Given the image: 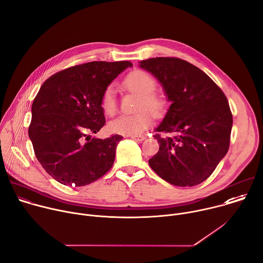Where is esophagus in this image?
Listing matches in <instances>:
<instances>
[{
    "label": "esophagus",
    "mask_w": 263,
    "mask_h": 263,
    "mask_svg": "<svg viewBox=\"0 0 263 263\" xmlns=\"http://www.w3.org/2000/svg\"><path fill=\"white\" fill-rule=\"evenodd\" d=\"M133 140H136V141H143V140H145V139H146V137H145V136H129Z\"/></svg>",
    "instance_id": "1"
}]
</instances>
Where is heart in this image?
<instances>
[{
  "label": "heart",
  "mask_w": 263,
  "mask_h": 263,
  "mask_svg": "<svg viewBox=\"0 0 263 263\" xmlns=\"http://www.w3.org/2000/svg\"><path fill=\"white\" fill-rule=\"evenodd\" d=\"M123 84L128 91L141 96L139 109L143 110L134 115L122 114L111 120L108 127L114 134L138 136L152 125L154 121V116L152 112L160 116L165 111L166 102L162 97L154 94L157 89V81L147 72L142 70H135L130 72L124 78ZM101 107L108 116H112L117 110V100L115 91L111 86H108L102 94ZM144 108H147L150 110H144Z\"/></svg>",
  "instance_id": "b5f03b06"
}]
</instances>
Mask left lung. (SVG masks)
<instances>
[{"label": "left lung", "mask_w": 263, "mask_h": 263, "mask_svg": "<svg viewBox=\"0 0 263 263\" xmlns=\"http://www.w3.org/2000/svg\"><path fill=\"white\" fill-rule=\"evenodd\" d=\"M139 66L159 80L171 102L155 130L172 136L155 135L160 148L149 166L174 186L202 183L229 149L233 117L226 95L205 72L181 58H149Z\"/></svg>", "instance_id": "obj_1"}]
</instances>
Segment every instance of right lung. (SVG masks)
Listing matches in <instances>:
<instances>
[{"instance_id":"obj_1","label":"right lung","mask_w":263,"mask_h":263,"mask_svg":"<svg viewBox=\"0 0 263 263\" xmlns=\"http://www.w3.org/2000/svg\"><path fill=\"white\" fill-rule=\"evenodd\" d=\"M129 62H92L58 72L33 100L28 133L34 154L50 176L66 186L89 185L114 164L122 136L90 138L105 124L101 97Z\"/></svg>"}]
</instances>
